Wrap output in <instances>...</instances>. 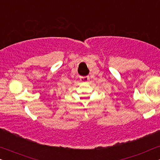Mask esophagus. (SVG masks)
Listing matches in <instances>:
<instances>
[{
    "label": "esophagus",
    "mask_w": 160,
    "mask_h": 160,
    "mask_svg": "<svg viewBox=\"0 0 160 160\" xmlns=\"http://www.w3.org/2000/svg\"><path fill=\"white\" fill-rule=\"evenodd\" d=\"M80 80L82 82H88V80H89V77L88 76H81L80 78Z\"/></svg>",
    "instance_id": "obj_1"
}]
</instances>
